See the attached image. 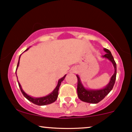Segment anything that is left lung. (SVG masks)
Segmentation results:
<instances>
[{
    "label": "left lung",
    "mask_w": 132,
    "mask_h": 132,
    "mask_svg": "<svg viewBox=\"0 0 132 132\" xmlns=\"http://www.w3.org/2000/svg\"><path fill=\"white\" fill-rule=\"evenodd\" d=\"M104 50L106 53L105 55H103L102 57L108 59L109 61L112 62L114 68V73L112 76L110 78L109 82L108 83L105 87L99 89H86L82 84L79 76L76 75L78 78V87H77V92H78V97L82 101L90 104H97L99 102L104 99V97L111 91L113 86H114L115 82L116 79L117 75V65L115 62L113 56L112 55L111 52L109 50L104 48Z\"/></svg>",
    "instance_id": "left-lung-1"
}]
</instances>
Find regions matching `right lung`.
Wrapping results in <instances>:
<instances>
[{
  "mask_svg": "<svg viewBox=\"0 0 132 132\" xmlns=\"http://www.w3.org/2000/svg\"><path fill=\"white\" fill-rule=\"evenodd\" d=\"M28 49H29V48H27V49L25 51H27ZM25 51H24V52H25ZM20 56H21V54L20 55V57H19V61H18L17 66H16V72H15L16 76V69H17V68L19 66L20 58ZM66 76V75H64V76H63L62 78L59 79L58 82H57L56 87H55V89H54V90H53V92H51V93L50 94L46 95V96H45V97H31V96H30V95L27 94L25 93V92H24V90L22 89V86H21L20 84L19 81H18V79H17V81H18V83H19V87L20 88L21 92H22L23 95H24V97H25L26 99H28V101H30V102L33 103V104H36V105H48V104H51V103L54 102V101H56V99L57 98V95H58L59 88H60V85H61V82L64 79Z\"/></svg>",
  "mask_w": 132,
  "mask_h": 132,
  "instance_id": "add662e5",
  "label": "right lung"
}]
</instances>
